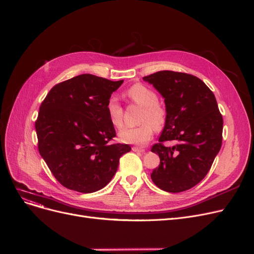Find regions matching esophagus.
<instances>
[{"mask_svg": "<svg viewBox=\"0 0 254 254\" xmlns=\"http://www.w3.org/2000/svg\"><path fill=\"white\" fill-rule=\"evenodd\" d=\"M132 151L135 152V153H143L145 149L142 148V147H139V146H133L132 147Z\"/></svg>", "mask_w": 254, "mask_h": 254, "instance_id": "34e87169", "label": "esophagus"}]
</instances>
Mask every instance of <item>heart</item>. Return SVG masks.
Wrapping results in <instances>:
<instances>
[{"label":"heart","mask_w":254,"mask_h":254,"mask_svg":"<svg viewBox=\"0 0 254 254\" xmlns=\"http://www.w3.org/2000/svg\"><path fill=\"white\" fill-rule=\"evenodd\" d=\"M128 98L136 105L142 107L140 114V125L137 127L122 128L118 138L121 142L127 144L145 145L152 139L155 128L161 129L166 124L167 112L163 105L158 101V96L154 90L142 83H136L127 92ZM107 112L111 124L120 127L124 122V110L117 97L112 96L107 102Z\"/></svg>","instance_id":"obj_1"}]
</instances>
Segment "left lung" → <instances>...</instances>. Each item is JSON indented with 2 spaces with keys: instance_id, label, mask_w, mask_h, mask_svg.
I'll list each match as a JSON object with an SVG mask.
<instances>
[{
  "instance_id": "1",
  "label": "left lung",
  "mask_w": 254,
  "mask_h": 254,
  "mask_svg": "<svg viewBox=\"0 0 254 254\" xmlns=\"http://www.w3.org/2000/svg\"><path fill=\"white\" fill-rule=\"evenodd\" d=\"M164 98L166 124L152 152L160 165L153 182L164 191L181 192L201 182L222 146L223 118L213 93L193 75L159 71L143 77ZM172 141L173 147L163 142Z\"/></svg>"
}]
</instances>
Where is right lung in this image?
<instances>
[{
  "label": "right lung",
  "instance_id": "right-lung-1",
  "mask_svg": "<svg viewBox=\"0 0 254 254\" xmlns=\"http://www.w3.org/2000/svg\"><path fill=\"white\" fill-rule=\"evenodd\" d=\"M124 80L81 74L54 86L42 102L35 129L39 152L63 186L82 193L103 189L128 144L116 136L107 102Z\"/></svg>",
  "mask_w": 254,
  "mask_h": 254
}]
</instances>
